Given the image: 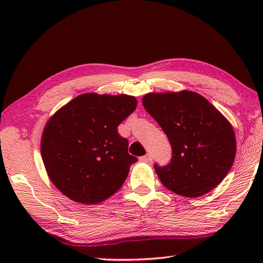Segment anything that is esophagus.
<instances>
[{
  "label": "esophagus",
  "instance_id": "1",
  "mask_svg": "<svg viewBox=\"0 0 263 263\" xmlns=\"http://www.w3.org/2000/svg\"><path fill=\"white\" fill-rule=\"evenodd\" d=\"M142 161H146V163H150V161L153 160V156L150 155V154H147V155H144V156H142V157L140 158Z\"/></svg>",
  "mask_w": 263,
  "mask_h": 263
}]
</instances>
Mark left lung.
<instances>
[{"label": "left lung", "mask_w": 263, "mask_h": 263, "mask_svg": "<svg viewBox=\"0 0 263 263\" xmlns=\"http://www.w3.org/2000/svg\"><path fill=\"white\" fill-rule=\"evenodd\" d=\"M142 104L172 146L170 163L154 165L165 187L198 198L224 180L235 158L236 140L220 111L201 95L187 90L147 93Z\"/></svg>", "instance_id": "1"}]
</instances>
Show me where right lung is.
Wrapping results in <instances>:
<instances>
[{
    "label": "right lung",
    "mask_w": 263,
    "mask_h": 263,
    "mask_svg": "<svg viewBox=\"0 0 263 263\" xmlns=\"http://www.w3.org/2000/svg\"><path fill=\"white\" fill-rule=\"evenodd\" d=\"M137 107L127 95L83 93L57 111L44 128L42 158L61 192L96 204L119 190L138 160L117 126Z\"/></svg>",
    "instance_id": "add662e5"
}]
</instances>
